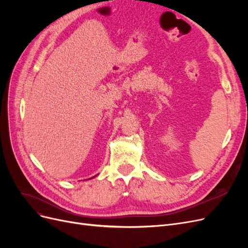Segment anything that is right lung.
Returning a JSON list of instances; mask_svg holds the SVG:
<instances>
[{
    "label": "right lung",
    "instance_id": "obj_1",
    "mask_svg": "<svg viewBox=\"0 0 248 248\" xmlns=\"http://www.w3.org/2000/svg\"><path fill=\"white\" fill-rule=\"evenodd\" d=\"M90 179H91V178H90Z\"/></svg>",
    "mask_w": 248,
    "mask_h": 248
}]
</instances>
